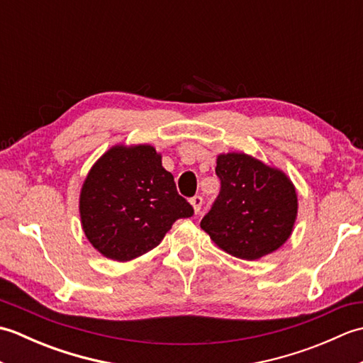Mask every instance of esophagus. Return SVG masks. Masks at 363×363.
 I'll use <instances>...</instances> for the list:
<instances>
[{
  "label": "esophagus",
  "instance_id": "34e87169",
  "mask_svg": "<svg viewBox=\"0 0 363 363\" xmlns=\"http://www.w3.org/2000/svg\"><path fill=\"white\" fill-rule=\"evenodd\" d=\"M190 204L191 207H194V212L198 213L199 211H201V206H203V198L201 196H194L190 199Z\"/></svg>",
  "mask_w": 363,
  "mask_h": 363
}]
</instances>
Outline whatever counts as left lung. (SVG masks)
Masks as SVG:
<instances>
[{
  "label": "left lung",
  "instance_id": "8db88e82",
  "mask_svg": "<svg viewBox=\"0 0 363 363\" xmlns=\"http://www.w3.org/2000/svg\"><path fill=\"white\" fill-rule=\"evenodd\" d=\"M215 173L221 190L201 229L220 250L257 260L289 240L298 217V195L282 169L245 152H221Z\"/></svg>",
  "mask_w": 363,
  "mask_h": 363
}]
</instances>
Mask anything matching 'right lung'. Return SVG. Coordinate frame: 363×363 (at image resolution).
<instances>
[{"mask_svg":"<svg viewBox=\"0 0 363 363\" xmlns=\"http://www.w3.org/2000/svg\"><path fill=\"white\" fill-rule=\"evenodd\" d=\"M81 226L104 257L133 260L151 251L179 218L194 215L162 167L154 146L115 145L99 157L81 187Z\"/></svg>","mask_w":363,"mask_h":363,"instance_id":"1","label":"right lung"}]
</instances>
